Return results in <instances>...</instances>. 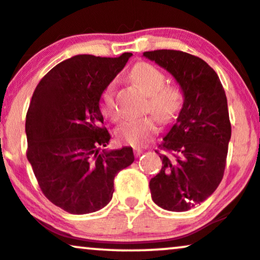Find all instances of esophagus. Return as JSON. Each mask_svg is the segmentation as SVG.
Segmentation results:
<instances>
[{
    "label": "esophagus",
    "mask_w": 260,
    "mask_h": 260,
    "mask_svg": "<svg viewBox=\"0 0 260 260\" xmlns=\"http://www.w3.org/2000/svg\"><path fill=\"white\" fill-rule=\"evenodd\" d=\"M142 149L141 148H134V154H135L136 155V157H140V155H141L142 154Z\"/></svg>",
    "instance_id": "1"
}]
</instances>
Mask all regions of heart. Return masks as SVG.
Masks as SVG:
<instances>
[{"instance_id": "obj_1", "label": "heart", "mask_w": 260, "mask_h": 260, "mask_svg": "<svg viewBox=\"0 0 260 260\" xmlns=\"http://www.w3.org/2000/svg\"><path fill=\"white\" fill-rule=\"evenodd\" d=\"M131 79L149 96L147 109L163 123H169L176 117L181 108L182 97L176 87H166V76L159 69L149 63H139L131 70ZM117 82L107 85L101 97V112L106 118L117 120L118 107L114 101ZM158 133V120L155 117L130 118L123 121L115 130L118 141L125 145L141 147L152 140Z\"/></svg>"}]
</instances>
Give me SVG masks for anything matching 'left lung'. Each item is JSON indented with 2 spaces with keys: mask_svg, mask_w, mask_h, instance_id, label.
Returning a JSON list of instances; mask_svg holds the SVG:
<instances>
[{
  "mask_svg": "<svg viewBox=\"0 0 260 260\" xmlns=\"http://www.w3.org/2000/svg\"><path fill=\"white\" fill-rule=\"evenodd\" d=\"M174 76L184 94L176 121L163 137L160 172L151 179L153 202L186 212L216 190L224 176L231 124L219 76L203 59L174 50L143 53Z\"/></svg>",
  "mask_w": 260,
  "mask_h": 260,
  "instance_id": "left-lung-1",
  "label": "left lung"
}]
</instances>
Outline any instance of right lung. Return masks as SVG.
Here are the masks:
<instances>
[{
  "label": "right lung",
  "instance_id": "right-lung-1",
  "mask_svg": "<svg viewBox=\"0 0 260 260\" xmlns=\"http://www.w3.org/2000/svg\"><path fill=\"white\" fill-rule=\"evenodd\" d=\"M131 56L78 54L52 68L34 91L25 120L27 160L46 198L70 214L106 207L115 175L135 160L131 147L101 152L111 140L101 96Z\"/></svg>",
  "mask_w": 260,
  "mask_h": 260
}]
</instances>
